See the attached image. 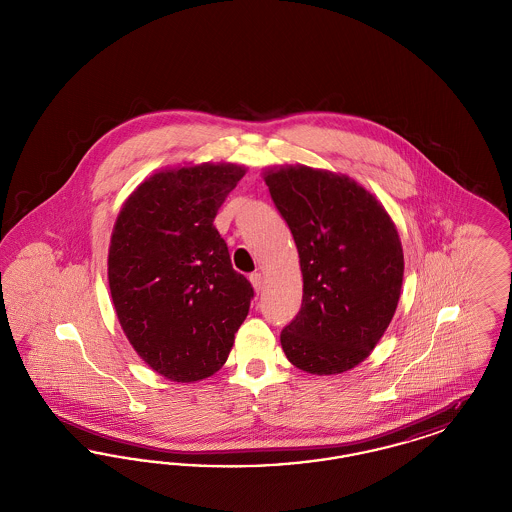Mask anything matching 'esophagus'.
I'll return each mask as SVG.
<instances>
[{"label": "esophagus", "mask_w": 512, "mask_h": 512, "mask_svg": "<svg viewBox=\"0 0 512 512\" xmlns=\"http://www.w3.org/2000/svg\"><path fill=\"white\" fill-rule=\"evenodd\" d=\"M249 280H251V284H253V288H255V292L259 293L263 290V274L261 272H253V274H249Z\"/></svg>", "instance_id": "34e87169"}]
</instances>
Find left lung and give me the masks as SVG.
Listing matches in <instances>:
<instances>
[{"label": "left lung", "instance_id": "1", "mask_svg": "<svg viewBox=\"0 0 512 512\" xmlns=\"http://www.w3.org/2000/svg\"><path fill=\"white\" fill-rule=\"evenodd\" d=\"M268 192L292 230L303 303L282 330L293 366L341 374L363 363L395 315L403 247L384 205L345 174L311 167L265 172Z\"/></svg>", "mask_w": 512, "mask_h": 512}]
</instances>
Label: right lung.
I'll return each mask as SVG.
<instances>
[{
    "label": "right lung",
    "mask_w": 512,
    "mask_h": 512,
    "mask_svg": "<svg viewBox=\"0 0 512 512\" xmlns=\"http://www.w3.org/2000/svg\"><path fill=\"white\" fill-rule=\"evenodd\" d=\"M245 167L203 163L155 172L124 201L109 245V288L136 353L172 382L226 363L253 288L213 220Z\"/></svg>",
    "instance_id": "right-lung-1"
}]
</instances>
